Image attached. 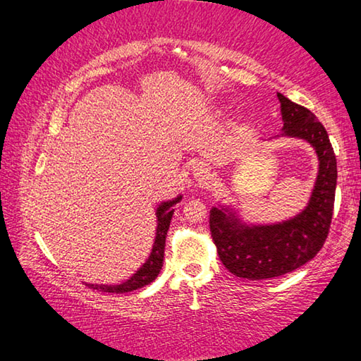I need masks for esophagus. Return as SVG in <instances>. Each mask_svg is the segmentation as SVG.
I'll return each mask as SVG.
<instances>
[{
  "instance_id": "obj_1",
  "label": "esophagus",
  "mask_w": 361,
  "mask_h": 361,
  "mask_svg": "<svg viewBox=\"0 0 361 361\" xmlns=\"http://www.w3.org/2000/svg\"><path fill=\"white\" fill-rule=\"evenodd\" d=\"M192 178L199 183V185H207L210 181L212 175H210V167L207 166L205 162H197L192 167Z\"/></svg>"
}]
</instances>
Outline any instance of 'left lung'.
Instances as JSON below:
<instances>
[{"instance_id":"1","label":"left lung","mask_w":361,"mask_h":361,"mask_svg":"<svg viewBox=\"0 0 361 361\" xmlns=\"http://www.w3.org/2000/svg\"><path fill=\"white\" fill-rule=\"evenodd\" d=\"M277 97L283 127L276 138L307 142L319 157V173L307 205L280 223H247L231 205L210 210V231L219 259L231 274L248 280L280 277L312 259L326 240L334 209L338 167L325 127L307 108L282 94Z\"/></svg>"}]
</instances>
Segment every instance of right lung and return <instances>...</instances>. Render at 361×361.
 Returning <instances> with one entry per match:
<instances>
[{"label": "right lung", "instance_id": "add662e5", "mask_svg": "<svg viewBox=\"0 0 361 361\" xmlns=\"http://www.w3.org/2000/svg\"><path fill=\"white\" fill-rule=\"evenodd\" d=\"M183 195H176L172 200H166L161 202L156 209V218H157V228H156V237L154 243H152V250L148 256V259L143 262V266L133 274L130 279L119 285H99V283H85L90 288L100 290L105 293H129L133 290L143 288V286L149 285L152 280L161 272L164 264V248H166V237L170 226V219L173 216V207L180 202Z\"/></svg>", "mask_w": 361, "mask_h": 361}]
</instances>
